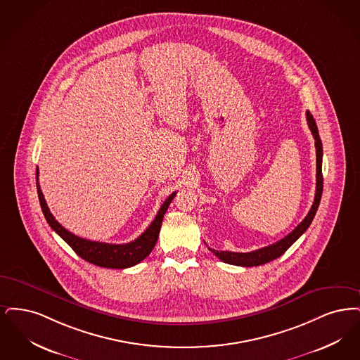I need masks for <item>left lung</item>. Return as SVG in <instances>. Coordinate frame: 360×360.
<instances>
[{
	"label": "left lung",
	"mask_w": 360,
	"mask_h": 360,
	"mask_svg": "<svg viewBox=\"0 0 360 360\" xmlns=\"http://www.w3.org/2000/svg\"><path fill=\"white\" fill-rule=\"evenodd\" d=\"M307 121L308 126L312 131L313 139H314V146H316V195H314V200H313L312 207L308 212V215L304 218V220L298 224L297 227L290 233L286 235L285 238H282L281 240L266 246L258 250L250 251V252H234V251H218L214 249H210L212 251L220 261L235 266H259L267 264L278 257H281L285 251L288 250L301 235L307 231V229L311 226L313 218L316 215V211L319 208V204L321 200V193H323V171H321V165H323V143L319 136V130L316 121L313 118L312 114L309 111H307Z\"/></svg>",
	"instance_id": "1"
}]
</instances>
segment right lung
<instances>
[{
	"label": "right lung",
	"instance_id": "right-lung-1",
	"mask_svg": "<svg viewBox=\"0 0 360 360\" xmlns=\"http://www.w3.org/2000/svg\"><path fill=\"white\" fill-rule=\"evenodd\" d=\"M36 187H37V195L41 205V211L51 229L59 235L64 242H67L68 246L75 251L80 258H83L84 261L93 265L108 267V269H126L130 266L137 265L152 252L160 234L164 215L172 202L173 198L176 196V192H173L172 195L168 196V199L160 207L156 218L137 239L125 245H112V243L95 242V240L80 238L78 235L72 234L68 230H65L62 224L53 218V215L48 208L44 195L39 186V168L36 169Z\"/></svg>",
	"mask_w": 360,
	"mask_h": 360
}]
</instances>
